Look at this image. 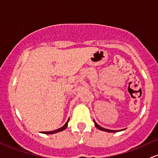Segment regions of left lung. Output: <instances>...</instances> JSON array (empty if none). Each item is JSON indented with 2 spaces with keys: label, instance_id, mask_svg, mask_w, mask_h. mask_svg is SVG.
<instances>
[{
  "label": "left lung",
  "instance_id": "left-lung-1",
  "mask_svg": "<svg viewBox=\"0 0 158 158\" xmlns=\"http://www.w3.org/2000/svg\"><path fill=\"white\" fill-rule=\"evenodd\" d=\"M94 125L95 127L97 128H98L99 130H100V131H106V132H110V133H115V132H119V131H124V129L123 130H119V131H112V130H109V129H106V128H103L102 127H100L99 124H98L96 123V121L94 120Z\"/></svg>",
  "mask_w": 158,
  "mask_h": 158
}]
</instances>
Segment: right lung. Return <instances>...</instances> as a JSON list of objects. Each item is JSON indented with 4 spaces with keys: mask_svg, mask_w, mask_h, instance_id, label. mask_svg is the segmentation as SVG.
<instances>
[{
    "mask_svg": "<svg viewBox=\"0 0 158 158\" xmlns=\"http://www.w3.org/2000/svg\"><path fill=\"white\" fill-rule=\"evenodd\" d=\"M69 120H70V118L68 119V121H67V122L65 123L64 125L63 126V127H61L59 129H57L55 130V131H48V132H43V133H46V134H53V133H58L60 132V131H64L66 128L67 127V125H68V122H69Z\"/></svg>",
    "mask_w": 158,
    "mask_h": 158,
    "instance_id": "add662e5",
    "label": "right lung"
}]
</instances>
